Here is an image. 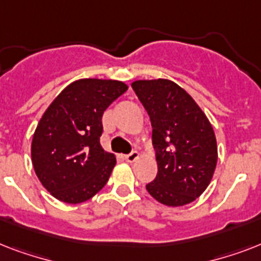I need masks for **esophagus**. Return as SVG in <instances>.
Segmentation results:
<instances>
[{"mask_svg":"<svg viewBox=\"0 0 261 261\" xmlns=\"http://www.w3.org/2000/svg\"><path fill=\"white\" fill-rule=\"evenodd\" d=\"M138 157H139V153H138V151H135V150L131 151L130 154L124 155V159H126L127 163H134L135 160L138 159Z\"/></svg>","mask_w":261,"mask_h":261,"instance_id":"esophagus-1","label":"esophagus"}]
</instances>
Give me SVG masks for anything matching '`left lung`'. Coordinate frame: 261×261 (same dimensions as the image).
Segmentation results:
<instances>
[{"label": "left lung", "instance_id": "obj_1", "mask_svg": "<svg viewBox=\"0 0 261 261\" xmlns=\"http://www.w3.org/2000/svg\"><path fill=\"white\" fill-rule=\"evenodd\" d=\"M150 116L159 165L147 192L165 206L196 200L210 184L218 149L210 120L181 87L171 80H139L131 84Z\"/></svg>", "mask_w": 261, "mask_h": 261}]
</instances>
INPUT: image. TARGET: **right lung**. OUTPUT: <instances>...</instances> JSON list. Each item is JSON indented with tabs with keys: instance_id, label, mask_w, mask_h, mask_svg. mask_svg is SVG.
Returning <instances> with one entry per match:
<instances>
[{
	"instance_id": "obj_1",
	"label": "right lung",
	"mask_w": 261,
	"mask_h": 261,
	"mask_svg": "<svg viewBox=\"0 0 261 261\" xmlns=\"http://www.w3.org/2000/svg\"><path fill=\"white\" fill-rule=\"evenodd\" d=\"M127 90L116 80L83 79L51 102L35 130V173L54 198L69 204L93 198L110 178L116 159L100 145L104 111Z\"/></svg>"
}]
</instances>
